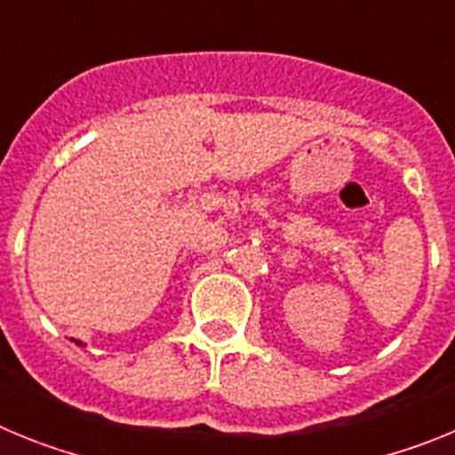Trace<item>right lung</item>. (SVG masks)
Listing matches in <instances>:
<instances>
[{
  "label": "right lung",
  "instance_id": "right-lung-1",
  "mask_svg": "<svg viewBox=\"0 0 455 455\" xmlns=\"http://www.w3.org/2000/svg\"><path fill=\"white\" fill-rule=\"evenodd\" d=\"M77 344H82V341H77Z\"/></svg>",
  "mask_w": 455,
  "mask_h": 455
}]
</instances>
